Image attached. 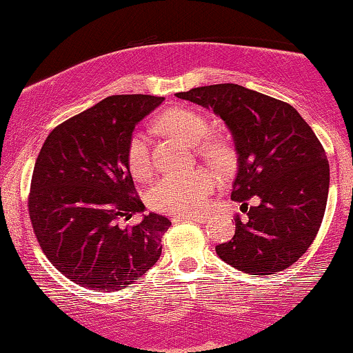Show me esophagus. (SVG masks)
Returning a JSON list of instances; mask_svg holds the SVG:
<instances>
[{
    "label": "esophagus",
    "mask_w": 353,
    "mask_h": 353,
    "mask_svg": "<svg viewBox=\"0 0 353 353\" xmlns=\"http://www.w3.org/2000/svg\"><path fill=\"white\" fill-rule=\"evenodd\" d=\"M208 216H176L172 219L174 222H182V221H189V222H197V224H205L208 222Z\"/></svg>",
    "instance_id": "34e87169"
}]
</instances>
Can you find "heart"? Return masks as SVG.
Returning a JSON list of instances; mask_svg holds the SVG:
<instances>
[{
  "label": "heart",
  "instance_id": "1",
  "mask_svg": "<svg viewBox=\"0 0 353 353\" xmlns=\"http://www.w3.org/2000/svg\"><path fill=\"white\" fill-rule=\"evenodd\" d=\"M161 128L181 137L185 143L197 144L202 156L216 164L229 163V149L217 137L208 136V119L199 112L188 108H172L164 111L157 119ZM128 164L136 177H145L151 171V154L148 137L144 132H134L128 145ZM217 185V176L208 169L182 174V176H163L149 189L148 199L152 209L169 214L201 212Z\"/></svg>",
  "mask_w": 353,
  "mask_h": 353
}]
</instances>
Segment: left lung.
<instances>
[{
    "instance_id": "8db88e82",
    "label": "left lung",
    "mask_w": 353,
    "mask_h": 353,
    "mask_svg": "<svg viewBox=\"0 0 353 353\" xmlns=\"http://www.w3.org/2000/svg\"><path fill=\"white\" fill-rule=\"evenodd\" d=\"M212 109L232 134L237 176L230 199L245 208L236 234L219 244L225 264L252 275L285 270L305 254L322 224L330 169L312 128L290 104L239 84H212L177 92ZM259 204L246 210V201Z\"/></svg>"
}]
</instances>
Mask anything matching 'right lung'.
<instances>
[{
    "mask_svg": "<svg viewBox=\"0 0 353 353\" xmlns=\"http://www.w3.org/2000/svg\"><path fill=\"white\" fill-rule=\"evenodd\" d=\"M164 98L109 96L50 132L36 159L28 197L44 255L74 283L121 290L159 261L171 222L144 212L128 164L136 124Z\"/></svg>",
    "mask_w": 353,
    "mask_h": 353,
    "instance_id": "1",
    "label": "right lung"
}]
</instances>
